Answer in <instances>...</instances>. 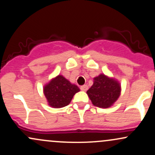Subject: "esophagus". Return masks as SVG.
<instances>
[{"instance_id":"1","label":"esophagus","mask_w":155,"mask_h":155,"mask_svg":"<svg viewBox=\"0 0 155 155\" xmlns=\"http://www.w3.org/2000/svg\"><path fill=\"white\" fill-rule=\"evenodd\" d=\"M88 86H87V85H83V86H81V89L83 91H87V90H88Z\"/></svg>"}]
</instances>
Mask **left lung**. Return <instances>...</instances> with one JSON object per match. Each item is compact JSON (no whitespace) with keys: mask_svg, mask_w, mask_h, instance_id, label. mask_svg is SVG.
<instances>
[{"mask_svg":"<svg viewBox=\"0 0 155 155\" xmlns=\"http://www.w3.org/2000/svg\"><path fill=\"white\" fill-rule=\"evenodd\" d=\"M120 91L121 86L117 81L101 74L94 78L93 85L87 94L94 105L107 108L117 100Z\"/></svg>","mask_w":155,"mask_h":155,"instance_id":"1","label":"left lung"}]
</instances>
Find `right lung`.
Instances as JSON below:
<instances>
[{"label":"right lung","instance_id":"right-lung-1","mask_svg":"<svg viewBox=\"0 0 155 155\" xmlns=\"http://www.w3.org/2000/svg\"><path fill=\"white\" fill-rule=\"evenodd\" d=\"M80 88L62 75H58L44 87V94L48 103L53 107H63L70 103Z\"/></svg>","mask_w":155,"mask_h":155}]
</instances>
